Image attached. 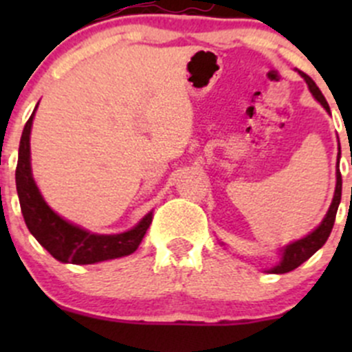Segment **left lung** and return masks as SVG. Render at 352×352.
Instances as JSON below:
<instances>
[{
	"instance_id": "8db88e82",
	"label": "left lung",
	"mask_w": 352,
	"mask_h": 352,
	"mask_svg": "<svg viewBox=\"0 0 352 352\" xmlns=\"http://www.w3.org/2000/svg\"><path fill=\"white\" fill-rule=\"evenodd\" d=\"M301 76H303L305 81L308 83V87H310L314 97L317 98L322 105H324L325 110H329L327 100H325V97L322 95L320 88L315 85V81L305 73H301ZM337 166H339V162H337ZM340 194H342V177H340V170H337L336 194H333L332 204H330L329 212H327V216L324 218V221H322L320 226H318L315 232H311L310 235H307L305 239L298 240V242L287 245V247L285 248V252H283L281 262H279V264L276 265L271 272H276V274H285V272H289V271H293V269L300 267L305 261H308V258H310L311 255H314L315 252L322 247V245L327 242L330 232H332V228H333V221H336L337 208H339V202H340Z\"/></svg>"
}]
</instances>
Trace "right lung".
Returning a JSON list of instances; mask_svg holds the SVG:
<instances>
[{"label": "right lung", "mask_w": 352, "mask_h": 352, "mask_svg": "<svg viewBox=\"0 0 352 352\" xmlns=\"http://www.w3.org/2000/svg\"><path fill=\"white\" fill-rule=\"evenodd\" d=\"M34 113L35 110L23 127L15 170L16 192L28 232L52 257L69 264H94L133 254L153 221L151 212L129 232L119 235H95L67 223L45 204L32 179L30 170V129Z\"/></svg>", "instance_id": "obj_1"}]
</instances>
